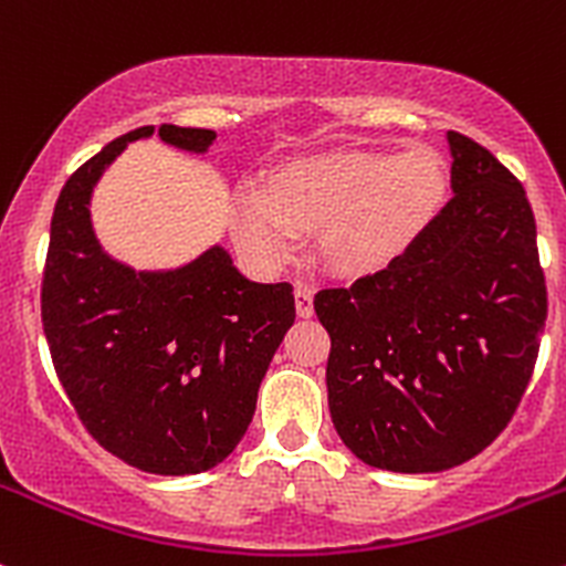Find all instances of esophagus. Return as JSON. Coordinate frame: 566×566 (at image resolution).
I'll use <instances>...</instances> for the list:
<instances>
[{
	"label": "esophagus",
	"instance_id": "obj_1",
	"mask_svg": "<svg viewBox=\"0 0 566 566\" xmlns=\"http://www.w3.org/2000/svg\"><path fill=\"white\" fill-rule=\"evenodd\" d=\"M295 312L304 319L315 315V293H312V287H295Z\"/></svg>",
	"mask_w": 566,
	"mask_h": 566
}]
</instances>
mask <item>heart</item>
Masks as SVG:
<instances>
[{
  "label": "heart",
  "mask_w": 566,
  "mask_h": 566,
  "mask_svg": "<svg viewBox=\"0 0 566 566\" xmlns=\"http://www.w3.org/2000/svg\"><path fill=\"white\" fill-rule=\"evenodd\" d=\"M447 186V161L427 145L319 153L268 172L260 193L235 197L230 232L251 262L276 268L298 251V235L319 230L325 268L361 276L424 232Z\"/></svg>",
  "instance_id": "b5f03b06"
}]
</instances>
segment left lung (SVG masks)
I'll return each instance as SVG.
<instances>
[{
	"instance_id": "8db88e82",
	"label": "left lung",
	"mask_w": 566,
	"mask_h": 566,
	"mask_svg": "<svg viewBox=\"0 0 566 566\" xmlns=\"http://www.w3.org/2000/svg\"><path fill=\"white\" fill-rule=\"evenodd\" d=\"M454 197L378 273L319 290L325 386L342 443L397 473L447 471L501 436L547 317L521 180L449 130Z\"/></svg>"
}]
</instances>
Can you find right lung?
Returning a JSON list of instances; mask_svg holds the SVG:
<instances>
[{
  "label": "right lung",
  "mask_w": 566,
  "mask_h": 566,
  "mask_svg": "<svg viewBox=\"0 0 566 566\" xmlns=\"http://www.w3.org/2000/svg\"><path fill=\"white\" fill-rule=\"evenodd\" d=\"M153 125L108 142L67 177L51 219L43 331L90 436L161 476L210 471L235 452L273 353L295 323L287 282L260 284L224 247L169 271H134L95 238L90 202L114 158ZM164 145L208 153L216 130L158 128Z\"/></svg>",
  "instance_id": "right-lung-1"
}]
</instances>
